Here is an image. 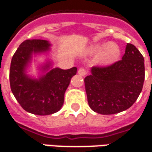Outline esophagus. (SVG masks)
Segmentation results:
<instances>
[{"label": "esophagus", "mask_w": 152, "mask_h": 152, "mask_svg": "<svg viewBox=\"0 0 152 152\" xmlns=\"http://www.w3.org/2000/svg\"><path fill=\"white\" fill-rule=\"evenodd\" d=\"M78 74H79L80 76H85L86 74H87V71L85 70V68H83V67H80L79 70H78Z\"/></svg>", "instance_id": "1"}]
</instances>
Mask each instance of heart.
<instances>
[{
	"label": "heart",
	"mask_w": 152,
	"mask_h": 152,
	"mask_svg": "<svg viewBox=\"0 0 152 152\" xmlns=\"http://www.w3.org/2000/svg\"><path fill=\"white\" fill-rule=\"evenodd\" d=\"M88 53L100 54L99 62L104 65L113 64L119 59L121 56V49L119 46L114 42H108L102 44L92 46L88 49Z\"/></svg>",
	"instance_id": "1"
}]
</instances>
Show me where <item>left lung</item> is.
I'll return each mask as SVG.
<instances>
[{
	"instance_id": "left-lung-1",
	"label": "left lung",
	"mask_w": 152,
	"mask_h": 152,
	"mask_svg": "<svg viewBox=\"0 0 152 152\" xmlns=\"http://www.w3.org/2000/svg\"><path fill=\"white\" fill-rule=\"evenodd\" d=\"M145 78L144 59L133 44L127 43L121 60L106 67H93L85 78L88 103L94 112L114 114L136 102Z\"/></svg>"
}]
</instances>
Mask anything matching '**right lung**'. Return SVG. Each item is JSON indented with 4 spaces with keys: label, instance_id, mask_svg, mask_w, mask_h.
<instances>
[{
    "label": "right lung",
    "instance_id": "1",
    "mask_svg": "<svg viewBox=\"0 0 152 152\" xmlns=\"http://www.w3.org/2000/svg\"><path fill=\"white\" fill-rule=\"evenodd\" d=\"M50 47L47 40H26L14 53L10 64V82L13 96L25 110L36 115H49L61 109L65 91L77 72L76 67L67 70L56 67L48 71L50 63H47L42 67V70L47 72L45 75L39 79L28 76L26 70L32 55L47 52Z\"/></svg>",
    "mask_w": 152,
    "mask_h": 152
}]
</instances>
